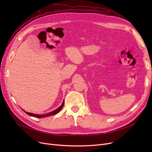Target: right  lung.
Wrapping results in <instances>:
<instances>
[{"label":"right lung","instance_id":"1","mask_svg":"<svg viewBox=\"0 0 152 152\" xmlns=\"http://www.w3.org/2000/svg\"><path fill=\"white\" fill-rule=\"evenodd\" d=\"M63 105H64V101L63 102L62 104L61 105V106L60 107H58L57 109H56L55 110L53 111H51V112L49 113H47V114H45V115H36V114H33V113H28V112H26V111H25V112L28 114V115L31 116H33V117H35V118H44V117H47V116H52V115H56L57 114L59 111L62 109V108L63 107Z\"/></svg>","mask_w":152,"mask_h":152}]
</instances>
